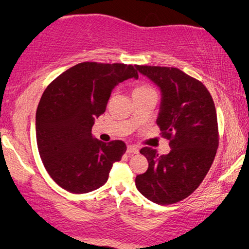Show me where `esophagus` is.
I'll list each match as a JSON object with an SVG mask.
<instances>
[{
	"mask_svg": "<svg viewBox=\"0 0 249 249\" xmlns=\"http://www.w3.org/2000/svg\"><path fill=\"white\" fill-rule=\"evenodd\" d=\"M139 149L136 147V146H132V145H129L128 148H127V153L128 154H138Z\"/></svg>",
	"mask_w": 249,
	"mask_h": 249,
	"instance_id": "1",
	"label": "esophagus"
}]
</instances>
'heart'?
<instances>
[{
	"label": "heart",
	"instance_id": "obj_1",
	"mask_svg": "<svg viewBox=\"0 0 249 249\" xmlns=\"http://www.w3.org/2000/svg\"><path fill=\"white\" fill-rule=\"evenodd\" d=\"M134 96H139V95H147V94H156V91L152 86L147 84H141L137 85L134 88Z\"/></svg>",
	"mask_w": 249,
	"mask_h": 249
}]
</instances>
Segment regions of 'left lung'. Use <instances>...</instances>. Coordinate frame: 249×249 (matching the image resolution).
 <instances>
[{
	"label": "left lung",
	"mask_w": 249,
	"mask_h": 249,
	"mask_svg": "<svg viewBox=\"0 0 249 249\" xmlns=\"http://www.w3.org/2000/svg\"><path fill=\"white\" fill-rule=\"evenodd\" d=\"M162 91L158 125L169 141V154L151 147L141 153L148 169L136 177V187L160 205L178 203L198 188L215 158L219 129L215 105L203 83L178 68L136 66Z\"/></svg>",
	"instance_id": "8db88e82"
}]
</instances>
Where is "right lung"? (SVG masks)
I'll return each mask as SVG.
<instances>
[{"instance_id": "obj_1", "label": "right lung", "mask_w": 249, "mask_h": 249, "mask_svg": "<svg viewBox=\"0 0 249 249\" xmlns=\"http://www.w3.org/2000/svg\"><path fill=\"white\" fill-rule=\"evenodd\" d=\"M138 78L131 64L83 62L51 83L36 112L37 147L46 171L61 188L85 194L107 181L114 162L127 151L122 141L91 136L94 119L107 110L119 83Z\"/></svg>"}]
</instances>
